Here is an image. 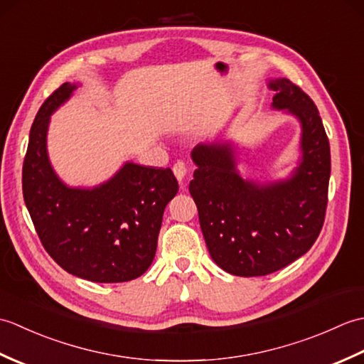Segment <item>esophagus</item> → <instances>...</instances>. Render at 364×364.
Masks as SVG:
<instances>
[{
  "instance_id": "1",
  "label": "esophagus",
  "mask_w": 364,
  "mask_h": 364,
  "mask_svg": "<svg viewBox=\"0 0 364 364\" xmlns=\"http://www.w3.org/2000/svg\"><path fill=\"white\" fill-rule=\"evenodd\" d=\"M173 173H175L176 180L180 181L181 188H183V180H184V176L188 175V164H186V162H184V161H176L175 164H173Z\"/></svg>"
}]
</instances>
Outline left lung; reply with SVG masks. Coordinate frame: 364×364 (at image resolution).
I'll return each mask as SVG.
<instances>
[{
    "mask_svg": "<svg viewBox=\"0 0 364 364\" xmlns=\"http://www.w3.org/2000/svg\"><path fill=\"white\" fill-rule=\"evenodd\" d=\"M274 107L301 122L304 159L289 181L258 184L236 173L228 145H197L189 192L215 264L239 277L277 272L311 249L328 203L330 144L313 100L289 80H274Z\"/></svg>",
    "mask_w": 364,
    "mask_h": 364,
    "instance_id": "obj_1",
    "label": "left lung"
}]
</instances>
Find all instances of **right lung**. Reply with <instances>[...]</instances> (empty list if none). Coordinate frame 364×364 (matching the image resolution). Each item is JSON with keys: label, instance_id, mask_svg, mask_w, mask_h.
I'll list each match as a JSON object with an SVG mask.
<instances>
[{"label": "right lung", "instance_id": "1", "mask_svg": "<svg viewBox=\"0 0 364 364\" xmlns=\"http://www.w3.org/2000/svg\"><path fill=\"white\" fill-rule=\"evenodd\" d=\"M73 89L64 82L36 115L23 161V198L45 250L68 274L95 283L134 280L153 262L178 181L168 167L128 162L92 191L60 183L46 156V129L50 114Z\"/></svg>", "mask_w": 364, "mask_h": 364}]
</instances>
